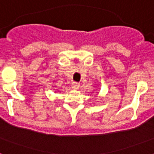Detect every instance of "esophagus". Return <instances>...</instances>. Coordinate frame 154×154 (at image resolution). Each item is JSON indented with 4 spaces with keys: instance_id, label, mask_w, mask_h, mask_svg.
Masks as SVG:
<instances>
[{
    "instance_id": "obj_1",
    "label": "esophagus",
    "mask_w": 154,
    "mask_h": 154,
    "mask_svg": "<svg viewBox=\"0 0 154 154\" xmlns=\"http://www.w3.org/2000/svg\"><path fill=\"white\" fill-rule=\"evenodd\" d=\"M71 86H72V88H73V89H76V90H77V89L79 88L80 84L77 83V82H73Z\"/></svg>"
}]
</instances>
